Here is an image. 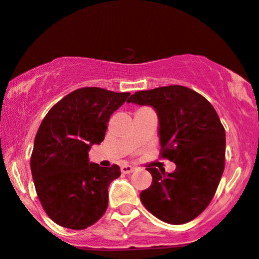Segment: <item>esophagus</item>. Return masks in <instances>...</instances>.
<instances>
[{"label": "esophagus", "instance_id": "obj_1", "mask_svg": "<svg viewBox=\"0 0 259 259\" xmlns=\"http://www.w3.org/2000/svg\"><path fill=\"white\" fill-rule=\"evenodd\" d=\"M134 169L135 168L130 164H122L121 165V172L124 173V175H129V173H132Z\"/></svg>", "mask_w": 259, "mask_h": 259}]
</instances>
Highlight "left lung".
Wrapping results in <instances>:
<instances>
[{
	"instance_id": "obj_1",
	"label": "left lung",
	"mask_w": 259,
	"mask_h": 259,
	"mask_svg": "<svg viewBox=\"0 0 259 259\" xmlns=\"http://www.w3.org/2000/svg\"><path fill=\"white\" fill-rule=\"evenodd\" d=\"M127 102L150 106L158 115L160 154L175 172L147 168L153 181L140 201L168 224H185L199 217L212 200L224 172L225 130L212 105L183 86L135 92Z\"/></svg>"
}]
</instances>
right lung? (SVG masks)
I'll return each instance as SVG.
<instances>
[{"mask_svg":"<svg viewBox=\"0 0 259 259\" xmlns=\"http://www.w3.org/2000/svg\"><path fill=\"white\" fill-rule=\"evenodd\" d=\"M129 92L83 87L63 97L40 124L30 167L37 197L48 217L69 229H86L107 209V187L120 167H100L89 150L105 139L110 116Z\"/></svg>","mask_w":259,"mask_h":259,"instance_id":"1","label":"right lung"}]
</instances>
